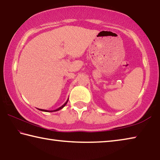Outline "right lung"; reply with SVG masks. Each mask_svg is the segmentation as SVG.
<instances>
[{
  "instance_id": "obj_1",
  "label": "right lung",
  "mask_w": 160,
  "mask_h": 160,
  "mask_svg": "<svg viewBox=\"0 0 160 160\" xmlns=\"http://www.w3.org/2000/svg\"><path fill=\"white\" fill-rule=\"evenodd\" d=\"M68 99H67V101L66 102H65L64 103V104H63V105H62V106L61 107H59V108H58V109H56V110H53V111H50V112H57V111H59V110H61V109H63V108L65 107V106H66V104H67V102H68ZM39 109V110H40V111H42V112H49V111H48V110H44V109Z\"/></svg>"
}]
</instances>
